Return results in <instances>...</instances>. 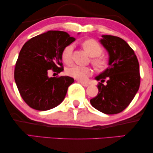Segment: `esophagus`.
Segmentation results:
<instances>
[{
	"label": "esophagus",
	"mask_w": 153,
	"mask_h": 153,
	"mask_svg": "<svg viewBox=\"0 0 153 153\" xmlns=\"http://www.w3.org/2000/svg\"><path fill=\"white\" fill-rule=\"evenodd\" d=\"M79 83H80L81 85H83V86H85V87H86V86H88V83H86V82H83V81H79Z\"/></svg>",
	"instance_id": "obj_1"
}]
</instances>
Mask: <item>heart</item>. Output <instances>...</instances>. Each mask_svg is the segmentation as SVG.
<instances>
[{"label":"heart","mask_w":153,"mask_h":153,"mask_svg":"<svg viewBox=\"0 0 153 153\" xmlns=\"http://www.w3.org/2000/svg\"><path fill=\"white\" fill-rule=\"evenodd\" d=\"M82 47L85 51L91 56V62L93 66L98 70H103L108 64V56L101 55L103 53L104 49L97 40L94 39H88L82 42ZM74 46L68 45L64 47L61 53V58L65 63L70 65L72 62V55ZM93 70L87 66L74 65L67 69L66 74L72 78L79 81H85L89 76L93 74Z\"/></svg>","instance_id":"obj_1"}]
</instances>
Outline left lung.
<instances>
[{
    "mask_svg": "<svg viewBox=\"0 0 153 153\" xmlns=\"http://www.w3.org/2000/svg\"><path fill=\"white\" fill-rule=\"evenodd\" d=\"M100 42L109 54L108 66L96 77L97 95L91 105L106 114H116L125 109L137 94L141 76L139 64L134 50L125 40L113 35H102ZM107 81V85L102 82Z\"/></svg>",
    "mask_w": 153,
    "mask_h": 153,
    "instance_id": "8db88e82",
    "label": "left lung"
}]
</instances>
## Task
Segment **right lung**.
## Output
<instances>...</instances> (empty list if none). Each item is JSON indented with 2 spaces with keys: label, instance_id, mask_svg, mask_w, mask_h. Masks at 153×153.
Returning <instances> with one entry per match:
<instances>
[{
  "label": "right lung",
  "instance_id": "1",
  "mask_svg": "<svg viewBox=\"0 0 153 153\" xmlns=\"http://www.w3.org/2000/svg\"><path fill=\"white\" fill-rule=\"evenodd\" d=\"M75 40L68 33L49 30L37 35L23 46L14 68V80L24 101L38 111L51 109L65 97L74 83L70 76H48L63 70L61 53L65 46Z\"/></svg>",
  "mask_w": 153,
  "mask_h": 153
}]
</instances>
